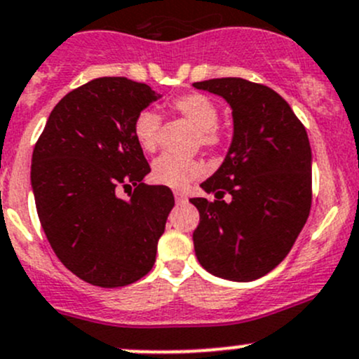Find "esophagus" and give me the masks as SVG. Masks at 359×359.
<instances>
[{
  "label": "esophagus",
  "mask_w": 359,
  "mask_h": 359,
  "mask_svg": "<svg viewBox=\"0 0 359 359\" xmlns=\"http://www.w3.org/2000/svg\"><path fill=\"white\" fill-rule=\"evenodd\" d=\"M173 196H175V201L179 203V205H182V203L187 201V194H186V192L175 191V192H173Z\"/></svg>",
  "instance_id": "obj_1"
}]
</instances>
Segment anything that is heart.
Masks as SVG:
<instances>
[{"mask_svg":"<svg viewBox=\"0 0 359 359\" xmlns=\"http://www.w3.org/2000/svg\"><path fill=\"white\" fill-rule=\"evenodd\" d=\"M170 111L182 116L184 120L196 127L198 134L194 135V146L215 151L220 149L225 141V135L218 127V111L217 103L211 97L201 93H189L177 96L168 101ZM163 120L154 110H142L134 120V137L137 144L146 153L156 151L160 144ZM206 172V165L199 158H184L175 154H161L153 163L154 182L161 186L172 187V189H184L192 180L203 177Z\"/></svg>","mask_w":359,"mask_h":359,"instance_id":"heart-1","label":"heart"}]
</instances>
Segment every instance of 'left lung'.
I'll return each instance as SVG.
<instances>
[{
  "label": "left lung",
  "mask_w": 359,
  "mask_h": 359,
  "mask_svg": "<svg viewBox=\"0 0 359 359\" xmlns=\"http://www.w3.org/2000/svg\"><path fill=\"white\" fill-rule=\"evenodd\" d=\"M225 97L233 137L222 167L192 198L199 224L192 233L198 262L210 273L251 282L271 271L296 243L311 208V148L287 101L239 77L194 82ZM225 195L229 200H224Z\"/></svg>",
  "instance_id": "8db88e82"
}]
</instances>
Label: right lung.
Listing matches in <instances>:
<instances>
[{"label": "right lung", "mask_w": 359, "mask_h": 359, "mask_svg": "<svg viewBox=\"0 0 359 359\" xmlns=\"http://www.w3.org/2000/svg\"><path fill=\"white\" fill-rule=\"evenodd\" d=\"M158 94L126 77H100L53 108L32 153L30 182L41 227L60 262L97 287L149 273L175 199L151 172L134 120ZM135 186L130 200L120 187Z\"/></svg>", "instance_id": "add662e5"}]
</instances>
